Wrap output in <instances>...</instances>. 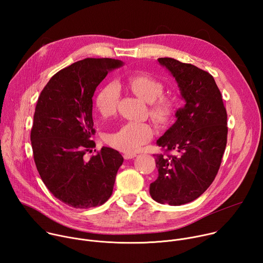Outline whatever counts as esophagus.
I'll return each instance as SVG.
<instances>
[{
	"instance_id": "34e87169",
	"label": "esophagus",
	"mask_w": 263,
	"mask_h": 263,
	"mask_svg": "<svg viewBox=\"0 0 263 263\" xmlns=\"http://www.w3.org/2000/svg\"><path fill=\"white\" fill-rule=\"evenodd\" d=\"M136 157V154H125L124 155V158L126 159V160H128V159H133V158H135Z\"/></svg>"
}]
</instances>
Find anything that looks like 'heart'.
Masks as SVG:
<instances>
[{
    "label": "heart",
    "mask_w": 263,
    "mask_h": 263,
    "mask_svg": "<svg viewBox=\"0 0 263 263\" xmlns=\"http://www.w3.org/2000/svg\"><path fill=\"white\" fill-rule=\"evenodd\" d=\"M126 86L144 102L151 104L149 116L159 124L167 123L174 116L175 103L163 95L164 85L157 78L145 72L129 76ZM120 101V88L116 83H109L102 87L96 97V108L103 118L114 116ZM154 130L146 123L129 122L122 125L117 131L106 135L108 144L121 152L132 154L153 138Z\"/></svg>",
    "instance_id": "heart-1"
}]
</instances>
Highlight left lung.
Returning <instances> with one entry per match:
<instances>
[{
	"label": "left lung",
	"instance_id": "1",
	"mask_svg": "<svg viewBox=\"0 0 263 263\" xmlns=\"http://www.w3.org/2000/svg\"><path fill=\"white\" fill-rule=\"evenodd\" d=\"M175 78L185 105L157 140L176 155H156L157 179L149 195L160 204L179 206L198 199L213 182L227 144V111L211 74L193 64L158 58Z\"/></svg>",
	"mask_w": 263,
	"mask_h": 263
}]
</instances>
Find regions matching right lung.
<instances>
[{
  "mask_svg": "<svg viewBox=\"0 0 263 263\" xmlns=\"http://www.w3.org/2000/svg\"><path fill=\"white\" fill-rule=\"evenodd\" d=\"M123 64L111 58L74 62L54 74L37 101L30 137L34 161L48 190L70 207L100 206L114 191L123 156L107 146L89 160L84 155L96 146L93 93Z\"/></svg>",
  "mask_w": 263,
  "mask_h": 263,
  "instance_id": "right-lung-1",
  "label": "right lung"
}]
</instances>
